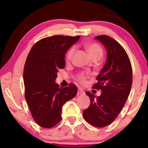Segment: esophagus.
Segmentation results:
<instances>
[{
    "instance_id": "1",
    "label": "esophagus",
    "mask_w": 148,
    "mask_h": 148,
    "mask_svg": "<svg viewBox=\"0 0 148 148\" xmlns=\"http://www.w3.org/2000/svg\"><path fill=\"white\" fill-rule=\"evenodd\" d=\"M85 92L84 90H82L81 89H78V91H77V95H84Z\"/></svg>"
}]
</instances>
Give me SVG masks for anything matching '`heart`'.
Listing matches in <instances>:
<instances>
[{"mask_svg": "<svg viewBox=\"0 0 148 148\" xmlns=\"http://www.w3.org/2000/svg\"><path fill=\"white\" fill-rule=\"evenodd\" d=\"M86 51H87L88 55L90 57L92 60H100L103 55V50L102 47L99 44L95 43H88L85 46ZM75 47H70L65 54V60L67 62H69L72 59L74 52H75ZM88 75L84 72H80L76 76V80L81 85H85L87 83V79Z\"/></svg>", "mask_w": 148, "mask_h": 148, "instance_id": "b5f03b06", "label": "heart"}]
</instances>
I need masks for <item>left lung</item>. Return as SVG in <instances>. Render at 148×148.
<instances>
[{
	"label": "left lung",
	"mask_w": 148,
	"mask_h": 148,
	"mask_svg": "<svg viewBox=\"0 0 148 148\" xmlns=\"http://www.w3.org/2000/svg\"><path fill=\"white\" fill-rule=\"evenodd\" d=\"M107 51V60L97 76L92 88L100 90L101 95L87 91L90 105L83 112L86 121L96 127L113 123L125 104L132 85V68L127 52L116 40L108 35L95 37Z\"/></svg>",
	"instance_id": "obj_1"
}]
</instances>
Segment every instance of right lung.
I'll list each match as a JSON object with an SVG mask.
<instances>
[{"label": "right lung", "instance_id": "right-lung-1", "mask_svg": "<svg viewBox=\"0 0 148 148\" xmlns=\"http://www.w3.org/2000/svg\"><path fill=\"white\" fill-rule=\"evenodd\" d=\"M80 36L45 37L33 46L23 69L25 98L37 125L51 128L61 120L62 107L77 93V87L69 84L60 88L54 81L59 69L64 67V54Z\"/></svg>", "mask_w": 148, "mask_h": 148}]
</instances>
